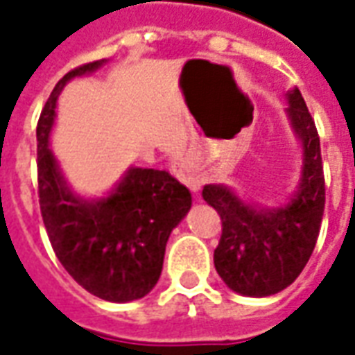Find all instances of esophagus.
Masks as SVG:
<instances>
[{
  "label": "esophagus",
  "instance_id": "34e87169",
  "mask_svg": "<svg viewBox=\"0 0 355 355\" xmlns=\"http://www.w3.org/2000/svg\"><path fill=\"white\" fill-rule=\"evenodd\" d=\"M175 173H177V177L184 182L192 192H198L200 190V180L198 178H192V177H188L184 173V167H182V159H178V162H175Z\"/></svg>",
  "mask_w": 355,
  "mask_h": 355
}]
</instances>
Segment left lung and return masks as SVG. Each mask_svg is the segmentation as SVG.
I'll use <instances>...</instances> for the list:
<instances>
[{"label": "left lung", "instance_id": "8db88e82", "mask_svg": "<svg viewBox=\"0 0 355 355\" xmlns=\"http://www.w3.org/2000/svg\"><path fill=\"white\" fill-rule=\"evenodd\" d=\"M291 125L302 142V175L293 200L277 209H257L230 188L207 184L203 200L223 220L215 268L239 295L270 297L297 279L312 257L325 209V177L318 129L298 89L287 94Z\"/></svg>", "mask_w": 355, "mask_h": 355}]
</instances>
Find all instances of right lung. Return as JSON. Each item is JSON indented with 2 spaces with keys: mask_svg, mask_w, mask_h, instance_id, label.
Wrapping results in <instances>:
<instances>
[{
  "mask_svg": "<svg viewBox=\"0 0 355 355\" xmlns=\"http://www.w3.org/2000/svg\"><path fill=\"white\" fill-rule=\"evenodd\" d=\"M104 60L78 66L58 81L37 121V193L53 251L66 272L94 297L129 302L159 279L171 232L192 207L190 190L167 171H127L108 198L81 200L70 192L49 150L60 91Z\"/></svg>",
  "mask_w": 355,
  "mask_h": 355,
  "instance_id": "add662e5",
  "label": "right lung"
}]
</instances>
